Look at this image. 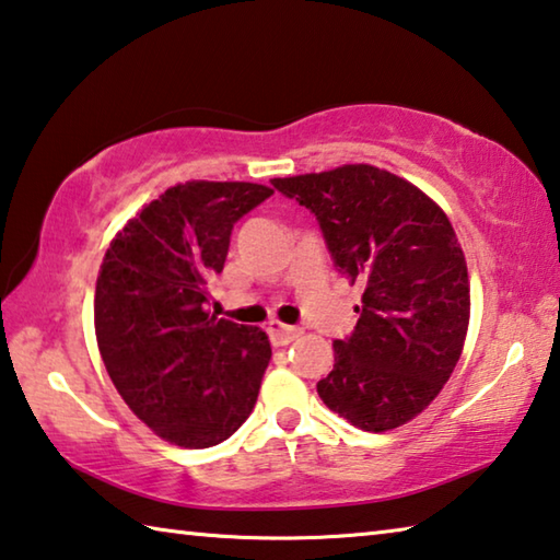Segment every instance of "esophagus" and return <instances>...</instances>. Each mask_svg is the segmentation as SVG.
<instances>
[{
	"label": "esophagus",
	"instance_id": "obj_1",
	"mask_svg": "<svg viewBox=\"0 0 560 560\" xmlns=\"http://www.w3.org/2000/svg\"><path fill=\"white\" fill-rule=\"evenodd\" d=\"M267 334H269V338H271V343L277 346V348H281V346L293 343V340H296V338L303 334V330L296 328V326L279 324V320H271L269 328H267Z\"/></svg>",
	"mask_w": 560,
	"mask_h": 560
}]
</instances>
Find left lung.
Listing matches in <instances>:
<instances>
[{"label": "left lung", "mask_w": 560, "mask_h": 560, "mask_svg": "<svg viewBox=\"0 0 560 560\" xmlns=\"http://www.w3.org/2000/svg\"><path fill=\"white\" fill-rule=\"evenodd\" d=\"M311 210L330 259L363 283L353 334L318 381L326 407L365 432L420 415L457 365L469 326V277L452 224L422 189L373 165L273 177Z\"/></svg>", "instance_id": "left-lung-1"}]
</instances>
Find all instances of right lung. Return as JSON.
<instances>
[{"label": "right lung", "instance_id": "right-lung-1", "mask_svg": "<svg viewBox=\"0 0 560 560\" xmlns=\"http://www.w3.org/2000/svg\"><path fill=\"white\" fill-rule=\"evenodd\" d=\"M271 195L254 183L175 185L103 257L93 303L101 358L130 410L177 447H214L257 405L269 338L212 316L207 303L234 224Z\"/></svg>", "mask_w": 560, "mask_h": 560}]
</instances>
